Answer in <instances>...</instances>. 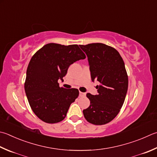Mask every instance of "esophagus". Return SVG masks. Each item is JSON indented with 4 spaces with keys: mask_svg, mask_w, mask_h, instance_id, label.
<instances>
[{
    "mask_svg": "<svg viewBox=\"0 0 157 157\" xmlns=\"http://www.w3.org/2000/svg\"><path fill=\"white\" fill-rule=\"evenodd\" d=\"M85 96V93H83V92H81V91H80V92H79V96L83 97Z\"/></svg>",
    "mask_w": 157,
    "mask_h": 157,
    "instance_id": "1",
    "label": "esophagus"
}]
</instances>
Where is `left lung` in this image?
<instances>
[{"instance_id":"1","label":"left lung","mask_w":157,"mask_h":157,"mask_svg":"<svg viewBox=\"0 0 157 157\" xmlns=\"http://www.w3.org/2000/svg\"><path fill=\"white\" fill-rule=\"evenodd\" d=\"M87 55L91 81H98L97 95L87 93L90 105L84 117L94 125L110 122L119 113L128 90L124 62L117 50L102 43L79 45Z\"/></svg>"}]
</instances>
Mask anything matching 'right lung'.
<instances>
[{
	"label": "right lung",
	"instance_id": "obj_1",
	"mask_svg": "<svg viewBox=\"0 0 157 157\" xmlns=\"http://www.w3.org/2000/svg\"><path fill=\"white\" fill-rule=\"evenodd\" d=\"M86 56L78 45L50 43L33 56L26 70L25 90L33 113L43 122H59L79 94L77 89L60 87L71 64Z\"/></svg>",
	"mask_w": 157,
	"mask_h": 157
}]
</instances>
